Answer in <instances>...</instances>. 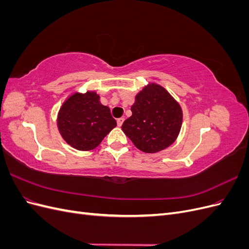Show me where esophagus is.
I'll use <instances>...</instances> for the list:
<instances>
[{"label":"esophagus","instance_id":"34e87169","mask_svg":"<svg viewBox=\"0 0 249 249\" xmlns=\"http://www.w3.org/2000/svg\"><path fill=\"white\" fill-rule=\"evenodd\" d=\"M124 117L118 118V119H117V125H118V126H122V124H124Z\"/></svg>","mask_w":249,"mask_h":249}]
</instances>
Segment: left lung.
<instances>
[{
	"mask_svg": "<svg viewBox=\"0 0 249 249\" xmlns=\"http://www.w3.org/2000/svg\"><path fill=\"white\" fill-rule=\"evenodd\" d=\"M132 116L122 125L138 149L154 154L163 150L178 136L183 122L179 104L164 87L150 83L135 97Z\"/></svg>",
	"mask_w": 249,
	"mask_h": 249,
	"instance_id": "left-lung-1",
	"label": "left lung"
}]
</instances>
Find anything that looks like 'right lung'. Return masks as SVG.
I'll use <instances>...</instances> for the list:
<instances>
[{
  "label": "right lung",
  "instance_id": "1",
  "mask_svg": "<svg viewBox=\"0 0 249 249\" xmlns=\"http://www.w3.org/2000/svg\"><path fill=\"white\" fill-rule=\"evenodd\" d=\"M58 130L71 146L79 150H91L100 144L116 120L110 109L100 102L94 91L76 92L60 108L57 119Z\"/></svg>",
  "mask_w": 249,
  "mask_h": 249
}]
</instances>
